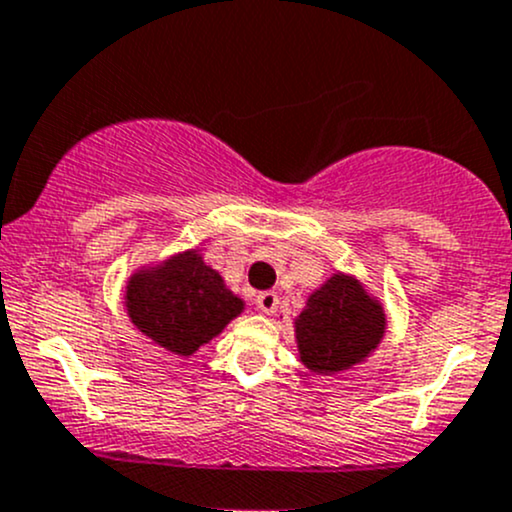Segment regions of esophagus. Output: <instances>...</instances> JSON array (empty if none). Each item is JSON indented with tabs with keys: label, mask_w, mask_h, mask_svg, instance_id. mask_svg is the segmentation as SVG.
I'll return each instance as SVG.
<instances>
[{
	"label": "esophagus",
	"mask_w": 512,
	"mask_h": 512,
	"mask_svg": "<svg viewBox=\"0 0 512 512\" xmlns=\"http://www.w3.org/2000/svg\"><path fill=\"white\" fill-rule=\"evenodd\" d=\"M257 309L260 311H265V314H274V311H277V306H279V299H277V294L274 292H260L257 294Z\"/></svg>",
	"instance_id": "1"
}]
</instances>
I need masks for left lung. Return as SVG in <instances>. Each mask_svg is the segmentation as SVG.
<instances>
[{
  "instance_id": "1",
  "label": "left lung",
  "mask_w": 512,
  "mask_h": 512,
  "mask_svg": "<svg viewBox=\"0 0 512 512\" xmlns=\"http://www.w3.org/2000/svg\"><path fill=\"white\" fill-rule=\"evenodd\" d=\"M385 314L346 274L331 277L306 301L297 319L301 363L314 373H341L378 348Z\"/></svg>"
}]
</instances>
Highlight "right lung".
I'll return each mask as SVG.
<instances>
[{
	"instance_id": "1",
	"label": "right lung",
	"mask_w": 512,
	"mask_h": 512,
	"mask_svg": "<svg viewBox=\"0 0 512 512\" xmlns=\"http://www.w3.org/2000/svg\"><path fill=\"white\" fill-rule=\"evenodd\" d=\"M132 324L176 355L196 353L242 311L220 274L196 252L134 274L127 287Z\"/></svg>"
}]
</instances>
